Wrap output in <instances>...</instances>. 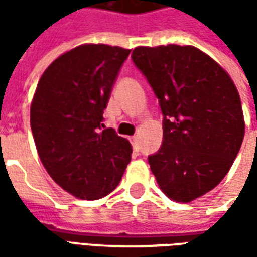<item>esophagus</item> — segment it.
Here are the masks:
<instances>
[{
  "instance_id": "esophagus-1",
  "label": "esophagus",
  "mask_w": 257,
  "mask_h": 257,
  "mask_svg": "<svg viewBox=\"0 0 257 257\" xmlns=\"http://www.w3.org/2000/svg\"><path fill=\"white\" fill-rule=\"evenodd\" d=\"M131 142H132V146H134L135 151H139V139H138V136L131 138Z\"/></svg>"
}]
</instances>
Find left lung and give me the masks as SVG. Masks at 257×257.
<instances>
[{
  "instance_id": "1",
  "label": "left lung",
  "mask_w": 257,
  "mask_h": 257,
  "mask_svg": "<svg viewBox=\"0 0 257 257\" xmlns=\"http://www.w3.org/2000/svg\"><path fill=\"white\" fill-rule=\"evenodd\" d=\"M132 60L154 90L164 138L149 156L160 189L190 202L220 183L245 134L241 99L230 75L197 48L138 47Z\"/></svg>"
}]
</instances>
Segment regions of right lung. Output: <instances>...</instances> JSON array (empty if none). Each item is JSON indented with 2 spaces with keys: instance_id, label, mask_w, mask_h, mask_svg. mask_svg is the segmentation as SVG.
Instances as JSON below:
<instances>
[{
  "instance_id": "add662e5",
  "label": "right lung",
  "mask_w": 257,
  "mask_h": 257,
  "mask_svg": "<svg viewBox=\"0 0 257 257\" xmlns=\"http://www.w3.org/2000/svg\"><path fill=\"white\" fill-rule=\"evenodd\" d=\"M131 49L79 45L44 71L30 108L31 132L42 165L81 199L106 197L121 182L132 146L104 128L103 112Z\"/></svg>"
}]
</instances>
